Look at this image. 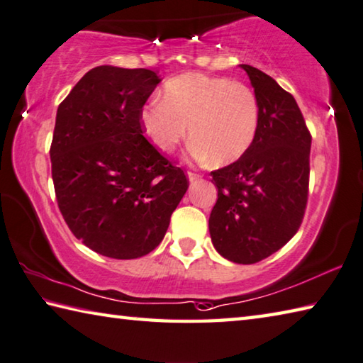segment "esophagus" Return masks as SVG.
<instances>
[{"instance_id": "obj_1", "label": "esophagus", "mask_w": 363, "mask_h": 363, "mask_svg": "<svg viewBox=\"0 0 363 363\" xmlns=\"http://www.w3.org/2000/svg\"><path fill=\"white\" fill-rule=\"evenodd\" d=\"M186 175H188V180H189L191 183H194V182H197V180L201 179V175L196 174V172H188Z\"/></svg>"}]
</instances>
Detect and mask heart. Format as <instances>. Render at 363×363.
I'll return each instance as SVG.
<instances>
[{
    "instance_id": "heart-1",
    "label": "heart",
    "mask_w": 363,
    "mask_h": 363,
    "mask_svg": "<svg viewBox=\"0 0 363 363\" xmlns=\"http://www.w3.org/2000/svg\"><path fill=\"white\" fill-rule=\"evenodd\" d=\"M145 138L162 153H172L186 138L196 160L228 166L248 152L259 126L256 93L242 82L205 74H183L162 88L139 113Z\"/></svg>"
}]
</instances>
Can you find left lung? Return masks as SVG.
Returning <instances> with one entry per match:
<instances>
[{"mask_svg": "<svg viewBox=\"0 0 363 363\" xmlns=\"http://www.w3.org/2000/svg\"><path fill=\"white\" fill-rule=\"evenodd\" d=\"M259 102L255 142L240 160L211 172L218 199L211 243L235 264H256L296 235L308 201L311 134L296 99L270 75L240 65Z\"/></svg>", "mask_w": 363, "mask_h": 363, "instance_id": "obj_1", "label": "left lung"}]
</instances>
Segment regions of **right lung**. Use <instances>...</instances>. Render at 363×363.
Masks as SVG:
<instances>
[{"label":"right lung","instance_id":"1","mask_svg":"<svg viewBox=\"0 0 363 363\" xmlns=\"http://www.w3.org/2000/svg\"><path fill=\"white\" fill-rule=\"evenodd\" d=\"M161 77L98 66L57 111L50 147L58 207L72 234L112 259L148 255L188 189L180 167L143 138L139 113Z\"/></svg>","mask_w":363,"mask_h":363}]
</instances>
